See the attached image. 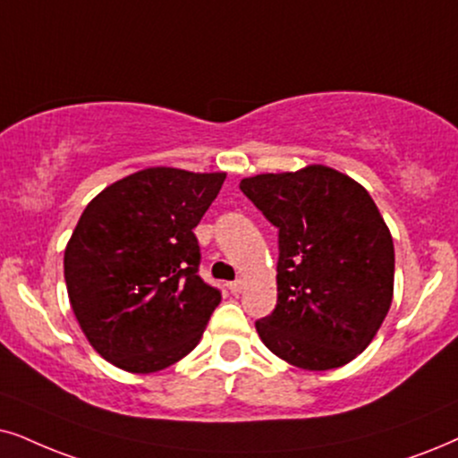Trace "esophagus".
I'll use <instances>...</instances> for the list:
<instances>
[{
    "label": "esophagus",
    "mask_w": 458,
    "mask_h": 458,
    "mask_svg": "<svg viewBox=\"0 0 458 458\" xmlns=\"http://www.w3.org/2000/svg\"><path fill=\"white\" fill-rule=\"evenodd\" d=\"M228 289L234 293V296H239L242 289H245V281L236 279V281H233V283H228Z\"/></svg>",
    "instance_id": "34e87169"
}]
</instances>
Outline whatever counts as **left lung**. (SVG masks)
I'll return each instance as SVG.
<instances>
[{"mask_svg": "<svg viewBox=\"0 0 458 458\" xmlns=\"http://www.w3.org/2000/svg\"><path fill=\"white\" fill-rule=\"evenodd\" d=\"M241 190L279 228L276 306L256 321L262 343L312 372L352 361L393 300L395 249L372 196L323 165L247 177Z\"/></svg>", "mask_w": 458, "mask_h": 458, "instance_id": "obj_1", "label": "left lung"}]
</instances>
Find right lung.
I'll list each match as a JSON object with an SVG mask.
<instances>
[{"instance_id":"add662e5","label":"right lung","mask_w":458,"mask_h":458,"mask_svg":"<svg viewBox=\"0 0 458 458\" xmlns=\"http://www.w3.org/2000/svg\"><path fill=\"white\" fill-rule=\"evenodd\" d=\"M224 179L152 166L84 209L65 249L67 293L92 349L115 368L158 372L199 344L222 293L199 276L194 228Z\"/></svg>"}]
</instances>
